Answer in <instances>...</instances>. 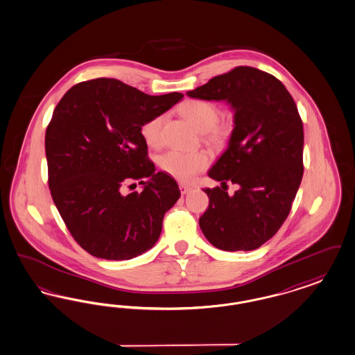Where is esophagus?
Returning <instances> with one entry per match:
<instances>
[{"label": "esophagus", "instance_id": "obj_1", "mask_svg": "<svg viewBox=\"0 0 355 355\" xmlns=\"http://www.w3.org/2000/svg\"><path fill=\"white\" fill-rule=\"evenodd\" d=\"M180 190H181V194H187L191 190V187L187 184H180Z\"/></svg>", "mask_w": 355, "mask_h": 355}]
</instances>
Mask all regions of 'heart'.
I'll return each mask as SVG.
<instances>
[{
	"instance_id": "heart-1",
	"label": "heart",
	"mask_w": 355,
	"mask_h": 355,
	"mask_svg": "<svg viewBox=\"0 0 355 355\" xmlns=\"http://www.w3.org/2000/svg\"><path fill=\"white\" fill-rule=\"evenodd\" d=\"M180 112L193 127L202 132L205 141L213 145H223L227 141L231 129L227 124L216 123L219 111L213 103L206 100H186L181 104ZM162 123L164 116L157 114L142 124L141 136L148 146L158 148L161 145ZM207 165L209 156L203 150H169L159 158L161 169L180 182H190Z\"/></svg>"
}]
</instances>
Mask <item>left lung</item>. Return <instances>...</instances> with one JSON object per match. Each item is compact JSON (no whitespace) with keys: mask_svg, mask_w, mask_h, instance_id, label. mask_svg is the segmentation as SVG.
Here are the masks:
<instances>
[{"mask_svg":"<svg viewBox=\"0 0 355 355\" xmlns=\"http://www.w3.org/2000/svg\"><path fill=\"white\" fill-rule=\"evenodd\" d=\"M186 94L226 100L234 111L227 149L209 171L222 189L203 190L210 200L199 227L219 250H256L282 227L302 180L304 128L296 103L279 79L248 66ZM227 182L240 184L231 198L223 187Z\"/></svg>","mask_w":355,"mask_h":355,"instance_id":"obj_1","label":"left lung"}]
</instances>
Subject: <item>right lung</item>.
Segmentation results:
<instances>
[{
	"instance_id": "right-lung-1",
	"label": "right lung",
	"mask_w": 355,
	"mask_h": 355,
	"mask_svg": "<svg viewBox=\"0 0 355 355\" xmlns=\"http://www.w3.org/2000/svg\"><path fill=\"white\" fill-rule=\"evenodd\" d=\"M180 92L150 96L117 79L71 87L46 130L49 186L73 239L88 254L129 260L156 244L165 213L181 193L148 158L141 125L171 110ZM144 189L123 196L121 184Z\"/></svg>"
}]
</instances>
